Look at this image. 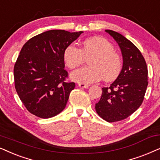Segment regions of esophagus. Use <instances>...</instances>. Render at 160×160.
<instances>
[{
  "label": "esophagus",
  "mask_w": 160,
  "mask_h": 160,
  "mask_svg": "<svg viewBox=\"0 0 160 160\" xmlns=\"http://www.w3.org/2000/svg\"><path fill=\"white\" fill-rule=\"evenodd\" d=\"M78 86L80 87V88H88L89 86V85L88 84H83V83H79L78 84Z\"/></svg>",
  "instance_id": "1"
}]
</instances>
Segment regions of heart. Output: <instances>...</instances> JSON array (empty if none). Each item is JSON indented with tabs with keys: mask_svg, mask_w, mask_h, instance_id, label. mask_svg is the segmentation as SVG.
<instances>
[{
	"mask_svg": "<svg viewBox=\"0 0 160 160\" xmlns=\"http://www.w3.org/2000/svg\"><path fill=\"white\" fill-rule=\"evenodd\" d=\"M113 46L102 37H95L82 42L80 49L69 44L63 51V60L66 65L73 69L88 58L89 66L74 70L70 74L72 80L83 84L116 78L122 68V61Z\"/></svg>",
	"mask_w": 160,
	"mask_h": 160,
	"instance_id": "1",
	"label": "heart"
}]
</instances>
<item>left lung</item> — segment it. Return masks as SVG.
<instances>
[{
	"label": "left lung",
	"mask_w": 160,
	"mask_h": 160,
	"mask_svg": "<svg viewBox=\"0 0 160 160\" xmlns=\"http://www.w3.org/2000/svg\"><path fill=\"white\" fill-rule=\"evenodd\" d=\"M118 43L123 57V67L109 88H102V97L96 104L98 115L108 122L121 121L137 110L148 86V69L140 51L121 34L105 30Z\"/></svg>",
	"instance_id": "1"
}]
</instances>
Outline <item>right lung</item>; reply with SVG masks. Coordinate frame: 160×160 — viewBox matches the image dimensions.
Listing matches in <instances>:
<instances>
[{
  "mask_svg": "<svg viewBox=\"0 0 160 160\" xmlns=\"http://www.w3.org/2000/svg\"><path fill=\"white\" fill-rule=\"evenodd\" d=\"M82 31L50 30L29 39L14 67L15 89L31 113L48 118L64 109L74 82H65L63 51Z\"/></svg>",
  "mask_w": 160,
  "mask_h": 160,
  "instance_id": "right-lung-1",
  "label": "right lung"
}]
</instances>
